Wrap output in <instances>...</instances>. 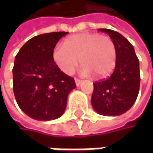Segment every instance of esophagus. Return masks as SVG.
Here are the masks:
<instances>
[{
    "label": "esophagus",
    "instance_id": "obj_1",
    "mask_svg": "<svg viewBox=\"0 0 153 153\" xmlns=\"http://www.w3.org/2000/svg\"><path fill=\"white\" fill-rule=\"evenodd\" d=\"M75 83H76L77 87H79L80 85V83H81V80L79 79H75Z\"/></svg>",
    "mask_w": 153,
    "mask_h": 153
}]
</instances>
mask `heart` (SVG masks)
I'll list each match as a JSON object with an SVG mask.
<instances>
[{
    "instance_id": "b5f03b06",
    "label": "heart",
    "mask_w": 153,
    "mask_h": 153,
    "mask_svg": "<svg viewBox=\"0 0 153 153\" xmlns=\"http://www.w3.org/2000/svg\"><path fill=\"white\" fill-rule=\"evenodd\" d=\"M52 57L57 67L67 75L75 72L79 59L82 75L88 76L93 73L103 78L109 75L116 65L117 49L109 36L82 33L67 38L64 46L56 47Z\"/></svg>"
}]
</instances>
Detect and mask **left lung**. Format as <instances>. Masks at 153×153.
Instances as JSON below:
<instances>
[{"instance_id": "1", "label": "left lung", "mask_w": 153, "mask_h": 153, "mask_svg": "<svg viewBox=\"0 0 153 153\" xmlns=\"http://www.w3.org/2000/svg\"><path fill=\"white\" fill-rule=\"evenodd\" d=\"M112 39L117 62L112 74L97 81L91 97L94 110L104 116H118L128 111L137 98L140 88L139 60L133 45L120 33L98 29Z\"/></svg>"}]
</instances>
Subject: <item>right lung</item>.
Segmentation results:
<instances>
[{
  "label": "right lung",
  "mask_w": 153,
  "mask_h": 153,
  "mask_svg": "<svg viewBox=\"0 0 153 153\" xmlns=\"http://www.w3.org/2000/svg\"><path fill=\"white\" fill-rule=\"evenodd\" d=\"M67 32L37 35L20 48L15 57L13 91L19 108L37 120L61 117L67 97L76 88L74 79L64 74L53 61L58 41Z\"/></svg>",
  "instance_id": "add662e5"
}]
</instances>
